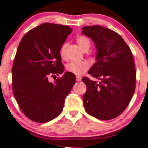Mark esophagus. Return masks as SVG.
Instances as JSON below:
<instances>
[{"instance_id": "obj_1", "label": "esophagus", "mask_w": 148, "mask_h": 148, "mask_svg": "<svg viewBox=\"0 0 148 148\" xmlns=\"http://www.w3.org/2000/svg\"><path fill=\"white\" fill-rule=\"evenodd\" d=\"M76 81H77V82H79V81H80V80H82V78H81L80 76H77L76 77Z\"/></svg>"}]
</instances>
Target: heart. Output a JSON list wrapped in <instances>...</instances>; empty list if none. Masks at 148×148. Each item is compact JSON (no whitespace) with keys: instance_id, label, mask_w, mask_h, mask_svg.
<instances>
[{"instance_id":"b5f03b06","label":"heart","mask_w":148,"mask_h":148,"mask_svg":"<svg viewBox=\"0 0 148 148\" xmlns=\"http://www.w3.org/2000/svg\"><path fill=\"white\" fill-rule=\"evenodd\" d=\"M76 41L79 46L84 51H86L89 49L91 45L90 40L85 36H78L76 38ZM67 44H64L60 49V55L62 57L64 56L65 49L66 48ZM90 67V64L88 61L83 60V61H72L66 65V70L68 72H71L76 75L83 74Z\"/></svg>"}]
</instances>
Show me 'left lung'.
<instances>
[{
	"mask_svg": "<svg viewBox=\"0 0 148 148\" xmlns=\"http://www.w3.org/2000/svg\"><path fill=\"white\" fill-rule=\"evenodd\" d=\"M82 33L90 37L97 50L96 62L88 71L100 82L84 77L86 92L84 106L90 116L109 120L126 108L135 92L136 70L130 48L122 37L103 26H84Z\"/></svg>",
	"mask_w": 148,
	"mask_h": 148,
	"instance_id": "left-lung-1",
	"label": "left lung"
}]
</instances>
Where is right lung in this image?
I'll return each instance as SVG.
<instances>
[{
    "instance_id": "right-lung-1",
    "label": "right lung",
    "mask_w": 148,
    "mask_h": 148,
    "mask_svg": "<svg viewBox=\"0 0 148 148\" xmlns=\"http://www.w3.org/2000/svg\"><path fill=\"white\" fill-rule=\"evenodd\" d=\"M72 31L68 26L43 23L26 33L18 46L12 68L13 94L24 114L34 122L46 123L60 115L74 85L71 72L54 83L48 80L64 72L60 52Z\"/></svg>"
}]
</instances>
